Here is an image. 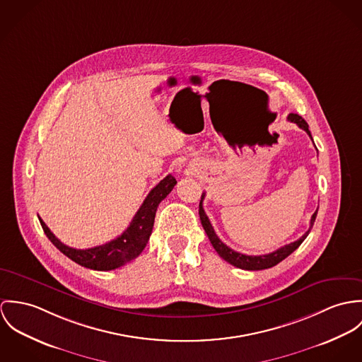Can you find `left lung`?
Instances as JSON below:
<instances>
[{"mask_svg":"<svg viewBox=\"0 0 362 362\" xmlns=\"http://www.w3.org/2000/svg\"><path fill=\"white\" fill-rule=\"evenodd\" d=\"M287 121L294 122L298 124V127H301L303 130L307 132V134L313 139L311 136V132L308 129V123L304 121L300 115L297 114H288L287 117ZM204 196H201L200 201V209H199V214H200L201 225L208 236V239L211 241L212 247L215 248V251L219 254L221 258H223L226 262H229L230 265L236 267V268H240V269H245V271H261V269H268V268H272L275 265H278L281 261H283L286 257H288L294 250H297L300 247V244L303 241L305 240V238L308 236V233L311 232L313 226H314V222H315V218H317V212H314V215L311 216V225H310V229L298 239V240L293 241L290 244H286L281 248H278L276 251L274 252H269V254H264V255H245V254H241L235 250H232L230 247H228L223 241H221V239L216 236L204 208H202V200H204Z\"/></svg>","mask_w":362,"mask_h":362,"instance_id":"1","label":"left lung"}]
</instances>
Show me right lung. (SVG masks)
<instances>
[{
  "label": "right lung",
  "mask_w": 362,
  "mask_h": 362,
  "mask_svg": "<svg viewBox=\"0 0 362 362\" xmlns=\"http://www.w3.org/2000/svg\"><path fill=\"white\" fill-rule=\"evenodd\" d=\"M176 183L177 182L172 175H168L165 179H162L148 193L127 229L119 238L103 245L86 250L72 248L58 240L48 229V226L42 222V219H40L41 228L51 243L76 264L94 271H112L133 261L141 254L151 236L157 208L160 202L172 192Z\"/></svg>",
  "instance_id": "1"
}]
</instances>
